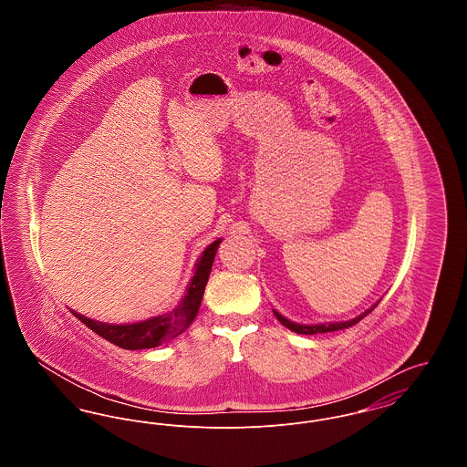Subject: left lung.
<instances>
[{"instance_id": "obj_1", "label": "left lung", "mask_w": 467, "mask_h": 467, "mask_svg": "<svg viewBox=\"0 0 467 467\" xmlns=\"http://www.w3.org/2000/svg\"><path fill=\"white\" fill-rule=\"evenodd\" d=\"M378 305V303H377ZM377 305L373 306V308H369L368 311H364V313H360L358 317L356 318H352V320H347V322H331V324H318V326H301V324H294V322H290L287 320L285 317H282L278 311H275V317L287 327L290 331H294V333L297 334H318V333H331V331H339V329H348V327H352V326H356L357 322H360L366 315H369L371 311L377 308Z\"/></svg>"}]
</instances>
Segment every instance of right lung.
<instances>
[{
	"instance_id": "add662e5",
	"label": "right lung",
	"mask_w": 467,
	"mask_h": 467,
	"mask_svg": "<svg viewBox=\"0 0 467 467\" xmlns=\"http://www.w3.org/2000/svg\"><path fill=\"white\" fill-rule=\"evenodd\" d=\"M221 244V240L208 244V248L202 252V255L196 265V273L191 280V285L187 289V294L183 301L178 305L177 308L164 315H157L154 318H149L145 322H136V324H126V326H113V324H103L90 320L88 317L75 313V317L86 324L90 331L99 334L107 341L113 345L124 348V350H141V348H154L162 343H168L175 339L177 336L183 333L194 317L198 315L202 299V292L206 287L212 265L217 254V248Z\"/></svg>"
}]
</instances>
